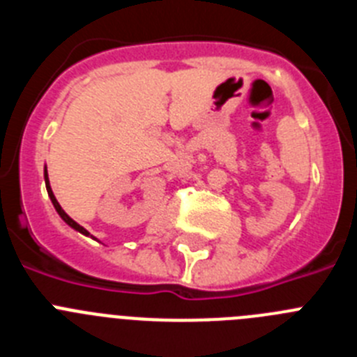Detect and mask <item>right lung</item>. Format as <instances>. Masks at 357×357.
<instances>
[{
	"mask_svg": "<svg viewBox=\"0 0 357 357\" xmlns=\"http://www.w3.org/2000/svg\"><path fill=\"white\" fill-rule=\"evenodd\" d=\"M44 181H46V189H48V197L52 198V204H53V207H55V209H56V213H59V216H61L62 220H64V222L68 223L69 227H73V229H75V230H78V232H82V234H84V236H89V232H87V230H85L84 227H82V225H78V223L75 222V220H73V218H69L68 214H66V211L62 209V207H61V204H59V202H56L55 195H53L52 188H50L48 172H46V169H44Z\"/></svg>",
	"mask_w": 357,
	"mask_h": 357,
	"instance_id": "right-lung-1",
	"label": "right lung"
}]
</instances>
